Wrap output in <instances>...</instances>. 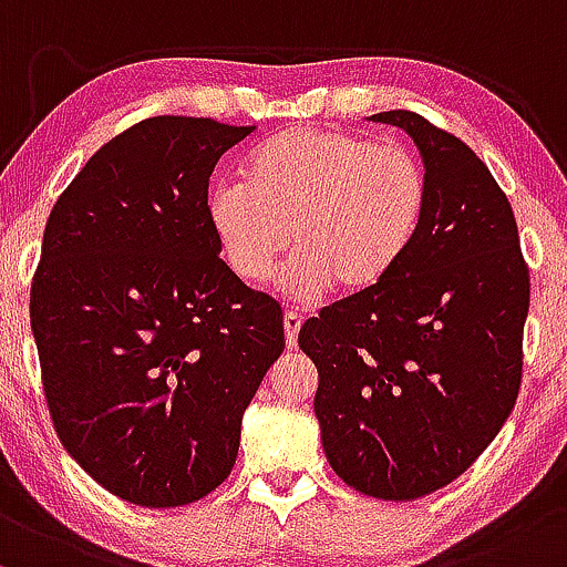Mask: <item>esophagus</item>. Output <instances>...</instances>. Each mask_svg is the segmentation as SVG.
Returning <instances> with one entry per match:
<instances>
[{"label": "esophagus", "instance_id": "obj_1", "mask_svg": "<svg viewBox=\"0 0 567 567\" xmlns=\"http://www.w3.org/2000/svg\"><path fill=\"white\" fill-rule=\"evenodd\" d=\"M302 327V316L297 313H286L284 316V334H286V346L295 348L297 346V334H300Z\"/></svg>", "mask_w": 567, "mask_h": 567}]
</instances>
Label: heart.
<instances>
[{
    "label": "heart",
    "mask_w": 567,
    "mask_h": 567,
    "mask_svg": "<svg viewBox=\"0 0 567 567\" xmlns=\"http://www.w3.org/2000/svg\"><path fill=\"white\" fill-rule=\"evenodd\" d=\"M246 182H219L206 216L221 257L244 284H265L295 246L281 291L316 302L378 286L423 225L429 182L402 146L342 128H289L251 152Z\"/></svg>",
    "instance_id": "1"
}]
</instances>
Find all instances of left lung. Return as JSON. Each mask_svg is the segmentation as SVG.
I'll return each mask as SVG.
<instances>
[{"label": "left lung", "mask_w": 567, "mask_h": 567, "mask_svg": "<svg viewBox=\"0 0 567 567\" xmlns=\"http://www.w3.org/2000/svg\"><path fill=\"white\" fill-rule=\"evenodd\" d=\"M367 120L421 152L423 225L383 281L308 318L297 342L334 474L415 501L466 472L517 402L530 278L512 206L461 138L406 110Z\"/></svg>", "instance_id": "1"}]
</instances>
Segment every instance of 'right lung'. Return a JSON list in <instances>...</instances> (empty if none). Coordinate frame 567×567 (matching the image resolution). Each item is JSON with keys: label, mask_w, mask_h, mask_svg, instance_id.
<instances>
[{"label": "right lung", "mask_w": 567, "mask_h": 567, "mask_svg": "<svg viewBox=\"0 0 567 567\" xmlns=\"http://www.w3.org/2000/svg\"><path fill=\"white\" fill-rule=\"evenodd\" d=\"M254 125L150 117L85 163L50 212L31 332L63 447L117 498L200 501L233 472L284 313L219 259L208 179Z\"/></svg>", "instance_id": "obj_1"}]
</instances>
